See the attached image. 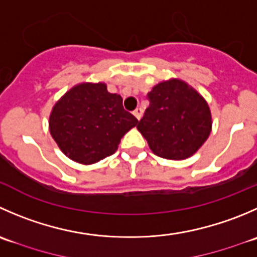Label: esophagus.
<instances>
[{"label":"esophagus","mask_w":257,"mask_h":257,"mask_svg":"<svg viewBox=\"0 0 257 257\" xmlns=\"http://www.w3.org/2000/svg\"><path fill=\"white\" fill-rule=\"evenodd\" d=\"M133 114H134V116H136V118L138 119V120H141L142 115H143V109H142V108H137L136 110L133 111Z\"/></svg>","instance_id":"34e87169"}]
</instances>
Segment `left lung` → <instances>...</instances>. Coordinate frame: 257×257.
Segmentation results:
<instances>
[{
  "label": "left lung",
  "instance_id": "left-lung-1",
  "mask_svg": "<svg viewBox=\"0 0 257 257\" xmlns=\"http://www.w3.org/2000/svg\"><path fill=\"white\" fill-rule=\"evenodd\" d=\"M137 129L156 156L173 161L192 157L207 141L212 116L206 99L181 79L158 83Z\"/></svg>",
  "mask_w": 257,
  "mask_h": 257
}]
</instances>
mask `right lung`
Wrapping results in <instances>:
<instances>
[{"label":"right lung","instance_id":"obj_1","mask_svg":"<svg viewBox=\"0 0 257 257\" xmlns=\"http://www.w3.org/2000/svg\"><path fill=\"white\" fill-rule=\"evenodd\" d=\"M138 119L123 108L119 94L109 93L105 83H80L55 103L49 129L66 157L94 164L111 156L120 139Z\"/></svg>","mask_w":257,"mask_h":257}]
</instances>
